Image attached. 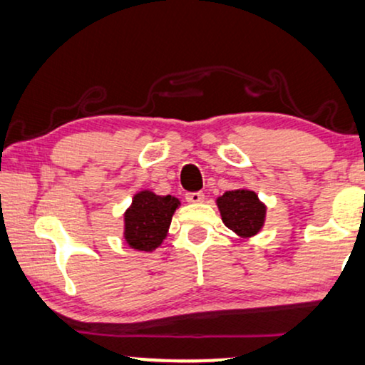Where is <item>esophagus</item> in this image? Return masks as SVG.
Segmentation results:
<instances>
[{
  "label": "esophagus",
  "mask_w": 365,
  "mask_h": 365,
  "mask_svg": "<svg viewBox=\"0 0 365 365\" xmlns=\"http://www.w3.org/2000/svg\"><path fill=\"white\" fill-rule=\"evenodd\" d=\"M205 200V194L201 191H194V192H187L186 194V201L187 202H201Z\"/></svg>",
  "instance_id": "34e87169"
}]
</instances>
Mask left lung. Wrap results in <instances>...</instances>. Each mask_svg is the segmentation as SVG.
<instances>
[{
    "mask_svg": "<svg viewBox=\"0 0 365 365\" xmlns=\"http://www.w3.org/2000/svg\"><path fill=\"white\" fill-rule=\"evenodd\" d=\"M217 207L223 223L236 235L250 238L262 230L267 207L259 202L253 191L248 189L226 191L223 196L217 197Z\"/></svg>",
    "mask_w": 365,
    "mask_h": 365,
    "instance_id": "1",
    "label": "left lung"
}]
</instances>
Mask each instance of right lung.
Listing matches in <instances>:
<instances>
[{
    "instance_id": "1",
    "label": "right lung",
    "mask_w": 365,
    "mask_h": 365,
    "mask_svg": "<svg viewBox=\"0 0 365 365\" xmlns=\"http://www.w3.org/2000/svg\"><path fill=\"white\" fill-rule=\"evenodd\" d=\"M179 200L173 196H155L150 191L135 194L132 206L125 211V241L139 252H153L163 243L171 225Z\"/></svg>"
}]
</instances>
